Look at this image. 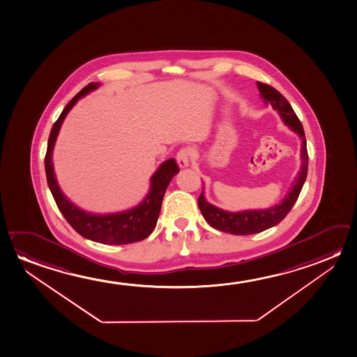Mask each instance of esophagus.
I'll use <instances>...</instances> for the list:
<instances>
[{
	"label": "esophagus",
	"mask_w": 357,
	"mask_h": 357,
	"mask_svg": "<svg viewBox=\"0 0 357 357\" xmlns=\"http://www.w3.org/2000/svg\"><path fill=\"white\" fill-rule=\"evenodd\" d=\"M191 149H188V147H183L181 149L177 155H176V160H177V164L178 166L183 169V167H187L188 165H190V160H191Z\"/></svg>",
	"instance_id": "1"
}]
</instances>
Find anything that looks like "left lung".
<instances>
[{"label": "left lung", "instance_id": "8db88e82", "mask_svg": "<svg viewBox=\"0 0 357 357\" xmlns=\"http://www.w3.org/2000/svg\"><path fill=\"white\" fill-rule=\"evenodd\" d=\"M257 86L261 91V96L264 102H269L273 109H275L280 118L283 119L284 124L288 125L291 130L295 131L301 139V167L293 182V187L290 192L285 196L280 204L274 206L268 210L242 211V212H227L208 204L204 198V188L198 197V207L204 220L208 222L211 227H213L222 232L237 234V236H247L255 233L263 232L268 228L277 226L279 222L283 221L285 215H288L293 208L296 199L299 197L300 191L304 186L307 174V150H306L305 132L299 118L296 116L291 105L277 89L271 85L257 82Z\"/></svg>", "mask_w": 357, "mask_h": 357}]
</instances>
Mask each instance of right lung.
I'll return each instance as SVG.
<instances>
[{
	"label": "right lung",
	"mask_w": 357,
	"mask_h": 357,
	"mask_svg": "<svg viewBox=\"0 0 357 357\" xmlns=\"http://www.w3.org/2000/svg\"><path fill=\"white\" fill-rule=\"evenodd\" d=\"M99 85L100 83H89L84 86L66 105L57 121L53 124L45 158L47 182L58 208L62 212V215L69 225L73 227L82 237L91 239L98 243H134L149 237L158 223L166 188L169 186L172 177L180 171L175 159L167 160L160 165L158 171L151 176L150 191L147 193L146 197L144 198L142 204H137L131 210L119 212V213H110V215L89 213L80 210L79 207L72 204L68 198L63 195L61 188L58 186L54 170H53L52 153H53L54 142L57 139L63 120L67 116L69 110L73 108L74 104L78 102V99L88 94L89 91H94Z\"/></svg>",
	"instance_id": "obj_1"
}]
</instances>
